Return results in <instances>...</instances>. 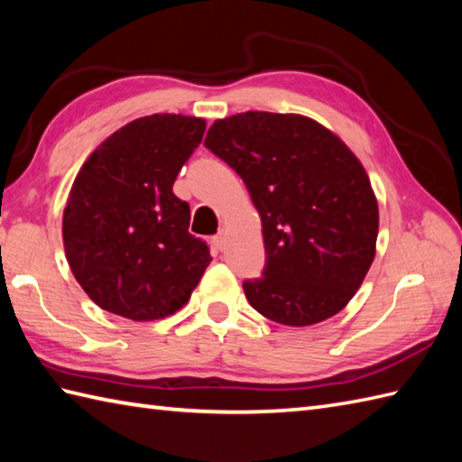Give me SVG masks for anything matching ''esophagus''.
<instances>
[{
    "label": "esophagus",
    "mask_w": 462,
    "mask_h": 462,
    "mask_svg": "<svg viewBox=\"0 0 462 462\" xmlns=\"http://www.w3.org/2000/svg\"><path fill=\"white\" fill-rule=\"evenodd\" d=\"M214 244H216V248H218V250H224V246H226V232L216 234Z\"/></svg>",
    "instance_id": "1"
}]
</instances>
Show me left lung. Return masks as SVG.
Returning a JSON list of instances; mask_svg holds the SVG:
<instances>
[{"label":"left lung","instance_id":"8db88e82","mask_svg":"<svg viewBox=\"0 0 462 462\" xmlns=\"http://www.w3.org/2000/svg\"><path fill=\"white\" fill-rule=\"evenodd\" d=\"M204 146L240 174L262 218L266 266L242 283L250 306L311 326L347 306L375 258L377 199L357 156L301 115L216 121Z\"/></svg>","mask_w":462,"mask_h":462}]
</instances>
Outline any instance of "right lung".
I'll use <instances>...</instances> for the list:
<instances>
[{"mask_svg":"<svg viewBox=\"0 0 462 462\" xmlns=\"http://www.w3.org/2000/svg\"><path fill=\"white\" fill-rule=\"evenodd\" d=\"M206 123L151 115L113 133L77 174L63 212L69 268L97 306L134 321L172 316L210 263L172 192Z\"/></svg>","mask_w":462,"mask_h":462,"instance_id":"obj_1","label":"right lung"}]
</instances>
